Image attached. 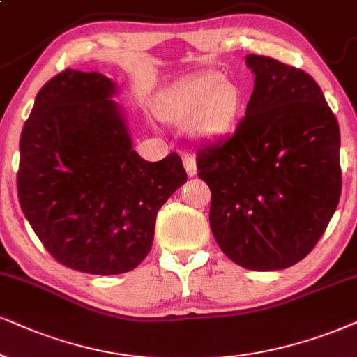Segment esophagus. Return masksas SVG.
Returning <instances> with one entry per match:
<instances>
[{
  "label": "esophagus",
  "instance_id": "obj_1",
  "mask_svg": "<svg viewBox=\"0 0 357 357\" xmlns=\"http://www.w3.org/2000/svg\"><path fill=\"white\" fill-rule=\"evenodd\" d=\"M183 165H184V169H186V173L189 176H196L197 169H196V160H194V156L191 153H188V155L183 156Z\"/></svg>",
  "mask_w": 357,
  "mask_h": 357
}]
</instances>
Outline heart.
<instances>
[{"label": "heart", "mask_w": 357, "mask_h": 357, "mask_svg": "<svg viewBox=\"0 0 357 357\" xmlns=\"http://www.w3.org/2000/svg\"><path fill=\"white\" fill-rule=\"evenodd\" d=\"M242 93L218 70H207L173 90L165 116L171 121L194 120V133L201 138H219L229 133L241 115Z\"/></svg>", "instance_id": "1"}]
</instances>
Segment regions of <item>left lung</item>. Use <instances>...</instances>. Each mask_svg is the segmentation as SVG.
<instances>
[{"label":"left lung","instance_id":"1","mask_svg":"<svg viewBox=\"0 0 357 357\" xmlns=\"http://www.w3.org/2000/svg\"><path fill=\"white\" fill-rule=\"evenodd\" d=\"M245 116L227 139L199 148L220 250L255 272L298 264L326 231L341 196L340 125L311 75L249 54Z\"/></svg>","mask_w":357,"mask_h":357}]
</instances>
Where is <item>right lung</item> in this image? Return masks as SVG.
I'll list each match as a JSON object with an SVG mask.
<instances>
[{"label": "right lung", "mask_w": 357, "mask_h": 357, "mask_svg": "<svg viewBox=\"0 0 357 357\" xmlns=\"http://www.w3.org/2000/svg\"><path fill=\"white\" fill-rule=\"evenodd\" d=\"M116 87L66 69L43 85L20 139L17 197L59 264L90 275L138 267L156 214L188 181L178 153L156 163L132 148Z\"/></svg>", "instance_id": "1"}]
</instances>
